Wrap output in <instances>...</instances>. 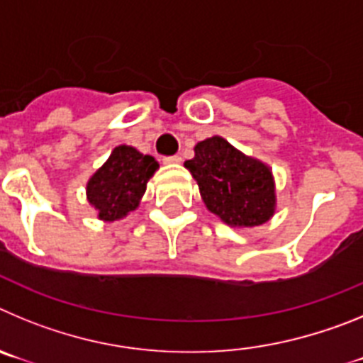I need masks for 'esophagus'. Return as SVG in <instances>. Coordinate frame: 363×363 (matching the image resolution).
Masks as SVG:
<instances>
[{
  "mask_svg": "<svg viewBox=\"0 0 363 363\" xmlns=\"http://www.w3.org/2000/svg\"><path fill=\"white\" fill-rule=\"evenodd\" d=\"M163 163H167V165H178V163H182V156H167V158H163Z\"/></svg>",
  "mask_w": 363,
  "mask_h": 363,
  "instance_id": "obj_1",
  "label": "esophagus"
}]
</instances>
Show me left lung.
Returning a JSON list of instances; mask_svg holds the SVG:
<instances>
[{
    "label": "left lung",
    "mask_w": 363,
    "mask_h": 363,
    "mask_svg": "<svg viewBox=\"0 0 363 363\" xmlns=\"http://www.w3.org/2000/svg\"><path fill=\"white\" fill-rule=\"evenodd\" d=\"M185 169L196 179L205 207L227 225L258 227L274 216L277 187L271 167L245 156L221 136L196 143Z\"/></svg>",
    "instance_id": "8db88e82"
}]
</instances>
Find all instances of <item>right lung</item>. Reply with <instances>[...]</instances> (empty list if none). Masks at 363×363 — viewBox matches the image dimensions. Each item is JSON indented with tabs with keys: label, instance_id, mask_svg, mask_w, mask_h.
Instances as JSON below:
<instances>
[{
	"label": "right lung",
	"instance_id": "right-lung-1",
	"mask_svg": "<svg viewBox=\"0 0 363 363\" xmlns=\"http://www.w3.org/2000/svg\"><path fill=\"white\" fill-rule=\"evenodd\" d=\"M158 162L130 145H118L86 182V201L101 221H116L133 213L145 194Z\"/></svg>",
	"mask_w": 363,
	"mask_h": 363
}]
</instances>
